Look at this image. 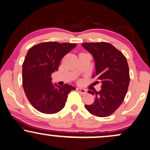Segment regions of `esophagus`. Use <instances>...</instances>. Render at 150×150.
<instances>
[{
    "label": "esophagus",
    "instance_id": "1",
    "mask_svg": "<svg viewBox=\"0 0 150 150\" xmlns=\"http://www.w3.org/2000/svg\"><path fill=\"white\" fill-rule=\"evenodd\" d=\"M77 89V91L78 92H79V93H81V94H83V95H85V94H86L87 93V91L86 90V89H84V88H76Z\"/></svg>",
    "mask_w": 150,
    "mask_h": 150
}]
</instances>
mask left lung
I'll return each instance as SVG.
<instances>
[{
    "instance_id": "left-lung-1",
    "label": "left lung",
    "mask_w": 150,
    "mask_h": 150,
    "mask_svg": "<svg viewBox=\"0 0 150 150\" xmlns=\"http://www.w3.org/2000/svg\"><path fill=\"white\" fill-rule=\"evenodd\" d=\"M81 45L94 58L93 77L97 79L96 83H102L100 91H88L95 96V101L85 108L96 116H109L121 105L127 92L130 77L127 59L111 43H84Z\"/></svg>"
}]
</instances>
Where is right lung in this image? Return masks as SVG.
<instances>
[{"mask_svg":"<svg viewBox=\"0 0 150 150\" xmlns=\"http://www.w3.org/2000/svg\"><path fill=\"white\" fill-rule=\"evenodd\" d=\"M76 43L50 41L33 45L28 51L23 64L22 79L25 93L37 111L46 114L63 109L68 95L75 87L52 84L51 75L58 71L62 58L76 46Z\"/></svg>","mask_w":150,"mask_h":150,"instance_id":"right-lung-1","label":"right lung"}]
</instances>
